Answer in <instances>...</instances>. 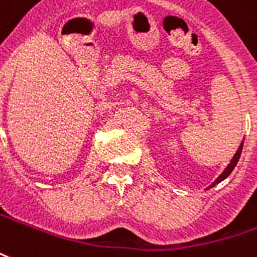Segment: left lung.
I'll return each mask as SVG.
<instances>
[{
    "mask_svg": "<svg viewBox=\"0 0 257 257\" xmlns=\"http://www.w3.org/2000/svg\"><path fill=\"white\" fill-rule=\"evenodd\" d=\"M242 146H244V142H242V143L240 144V147H238V150H237V153L234 154V157H233V159L230 161V163H229V165H227V167H226L225 170H223V173H222V174H220V176L218 177V178H216L215 181L212 182V184H211V185H210V187H208V188L215 187L216 184H219V182H222V181H223V180H226V178H227V177L230 176V173H231V172H233V170H234L235 165H237V162H238V159H240V157H241V151H242Z\"/></svg>",
    "mask_w": 257,
    "mask_h": 257,
    "instance_id": "left-lung-1",
    "label": "left lung"
}]
</instances>
